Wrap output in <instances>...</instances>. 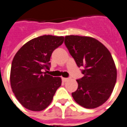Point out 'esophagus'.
I'll return each mask as SVG.
<instances>
[{"instance_id":"1","label":"esophagus","mask_w":127,"mask_h":127,"mask_svg":"<svg viewBox=\"0 0 127 127\" xmlns=\"http://www.w3.org/2000/svg\"><path fill=\"white\" fill-rule=\"evenodd\" d=\"M62 79H63V81H64V82H67L68 80L70 79V78H68V77H63Z\"/></svg>"}]
</instances>
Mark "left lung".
Wrapping results in <instances>:
<instances>
[{
	"instance_id": "8db88e82",
	"label": "left lung",
	"mask_w": 127,
	"mask_h": 127,
	"mask_svg": "<svg viewBox=\"0 0 127 127\" xmlns=\"http://www.w3.org/2000/svg\"><path fill=\"white\" fill-rule=\"evenodd\" d=\"M66 48L84 77L77 79L78 88L72 93L75 101L86 109H95L109 98L114 89L117 70L109 50L95 38L65 36Z\"/></svg>"
}]
</instances>
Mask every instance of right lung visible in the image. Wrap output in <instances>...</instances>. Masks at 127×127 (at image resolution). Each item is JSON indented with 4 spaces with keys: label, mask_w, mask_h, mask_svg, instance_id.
<instances>
[{
    "label": "right lung",
    "mask_w": 127,
    "mask_h": 127,
    "mask_svg": "<svg viewBox=\"0 0 127 127\" xmlns=\"http://www.w3.org/2000/svg\"><path fill=\"white\" fill-rule=\"evenodd\" d=\"M63 36L43 35L26 43L13 59L10 83L18 102L30 111H40L51 103L62 85L60 77L43 71L50 68V57L62 45Z\"/></svg>",
    "instance_id": "right-lung-1"
}]
</instances>
